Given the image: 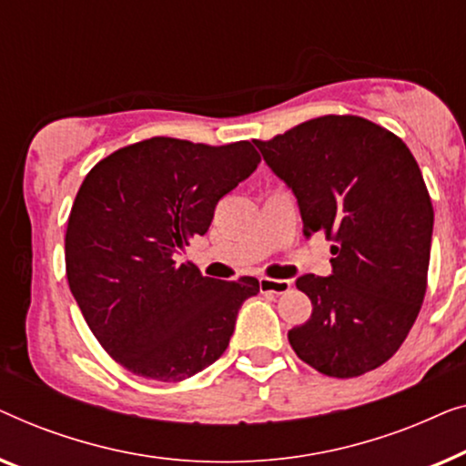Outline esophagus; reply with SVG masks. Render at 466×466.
I'll return each mask as SVG.
<instances>
[{
  "mask_svg": "<svg viewBox=\"0 0 466 466\" xmlns=\"http://www.w3.org/2000/svg\"><path fill=\"white\" fill-rule=\"evenodd\" d=\"M291 289V280L285 279H259V291L261 293H274V296H280V293H287Z\"/></svg>",
  "mask_w": 466,
  "mask_h": 466,
  "instance_id": "esophagus-1",
  "label": "esophagus"
}]
</instances>
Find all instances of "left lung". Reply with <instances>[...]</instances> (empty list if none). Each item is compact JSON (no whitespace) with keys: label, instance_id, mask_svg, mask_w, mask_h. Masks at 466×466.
I'll return each mask as SVG.
<instances>
[{"label":"left lung","instance_id":"obj_1","mask_svg":"<svg viewBox=\"0 0 466 466\" xmlns=\"http://www.w3.org/2000/svg\"><path fill=\"white\" fill-rule=\"evenodd\" d=\"M298 198L304 236L331 240L329 277L304 274L312 301L289 331L301 361L331 378L376 370L399 350L427 293L432 205L408 146L359 116H323L255 141Z\"/></svg>","mask_w":466,"mask_h":466}]
</instances>
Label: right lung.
Segmentation results:
<instances>
[{
    "label": "right lung",
    "mask_w": 466,
    "mask_h": 466,
    "mask_svg": "<svg viewBox=\"0 0 466 466\" xmlns=\"http://www.w3.org/2000/svg\"><path fill=\"white\" fill-rule=\"evenodd\" d=\"M259 165L248 141L211 147L154 137L101 160L67 221L69 289L101 346L137 376L179 382L224 355L259 280L202 277L175 255Z\"/></svg>",
    "instance_id": "1"
}]
</instances>
